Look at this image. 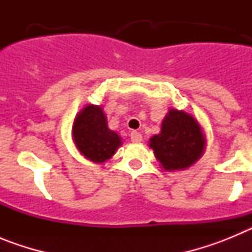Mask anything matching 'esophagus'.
Wrapping results in <instances>:
<instances>
[{
	"label": "esophagus",
	"mask_w": 252,
	"mask_h": 252,
	"mask_svg": "<svg viewBox=\"0 0 252 252\" xmlns=\"http://www.w3.org/2000/svg\"><path fill=\"white\" fill-rule=\"evenodd\" d=\"M131 137V141L132 142H140L142 140V135L140 132H137V131H132L130 135Z\"/></svg>",
	"instance_id": "34e87169"
}]
</instances>
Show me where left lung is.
Returning a JSON list of instances; mask_svg holds the SVG:
<instances>
[{"instance_id": "obj_1", "label": "left lung", "mask_w": 252, "mask_h": 252, "mask_svg": "<svg viewBox=\"0 0 252 252\" xmlns=\"http://www.w3.org/2000/svg\"><path fill=\"white\" fill-rule=\"evenodd\" d=\"M203 132L193 116L170 110L161 125V132L150 139L154 155L165 170H180L194 164L204 150Z\"/></svg>"}]
</instances>
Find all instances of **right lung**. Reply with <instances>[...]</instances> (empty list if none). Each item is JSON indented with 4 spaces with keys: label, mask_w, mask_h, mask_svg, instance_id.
Wrapping results in <instances>:
<instances>
[{
    "label": "right lung",
    "mask_w": 252,
    "mask_h": 252,
    "mask_svg": "<svg viewBox=\"0 0 252 252\" xmlns=\"http://www.w3.org/2000/svg\"><path fill=\"white\" fill-rule=\"evenodd\" d=\"M73 140L82 155L94 162H103L121 145V139L107 127V120L98 106H87L73 124Z\"/></svg>",
    "instance_id": "add662e5"
}]
</instances>
